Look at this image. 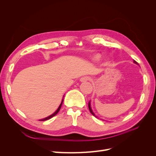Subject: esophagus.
<instances>
[{"instance_id": "1", "label": "esophagus", "mask_w": 156, "mask_h": 156, "mask_svg": "<svg viewBox=\"0 0 156 156\" xmlns=\"http://www.w3.org/2000/svg\"><path fill=\"white\" fill-rule=\"evenodd\" d=\"M90 77L84 76V77L81 78V79H80V81H81L82 83H86L87 81H90Z\"/></svg>"}]
</instances>
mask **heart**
Returning a JSON list of instances; mask_svg holds the SVG:
<instances>
[{
  "instance_id": "1",
  "label": "heart",
  "mask_w": 156,
  "mask_h": 156,
  "mask_svg": "<svg viewBox=\"0 0 156 156\" xmlns=\"http://www.w3.org/2000/svg\"><path fill=\"white\" fill-rule=\"evenodd\" d=\"M100 55H95L94 56V60H99L100 59Z\"/></svg>"
}]
</instances>
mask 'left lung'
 I'll list each match as a JSON object with an SVG mask.
<instances>
[{
	"instance_id": "left-lung-1",
	"label": "left lung",
	"mask_w": 156,
	"mask_h": 156,
	"mask_svg": "<svg viewBox=\"0 0 156 156\" xmlns=\"http://www.w3.org/2000/svg\"><path fill=\"white\" fill-rule=\"evenodd\" d=\"M133 62L134 63H135V64H138V63L137 62H136V61L135 60H133ZM88 108H89V110H90V112L92 113V115H94V116H95V115H94V113L93 112V111H92V108H91V107H90V103H88Z\"/></svg>"
}]
</instances>
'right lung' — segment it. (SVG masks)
<instances>
[{"mask_svg":"<svg viewBox=\"0 0 156 156\" xmlns=\"http://www.w3.org/2000/svg\"><path fill=\"white\" fill-rule=\"evenodd\" d=\"M62 102H63V100L62 101V102H61V104L60 105V106L58 107V109L56 110L53 115H51V116H48V117H47V118H45V119H41V120H40V121H45V120H49V119H51V118H53L54 116H55L56 114H57V113L59 112V111H60V108H61V106H62Z\"/></svg>","mask_w":156,"mask_h":156,"instance_id":"obj_1","label":"right lung"}]
</instances>
